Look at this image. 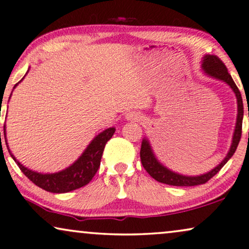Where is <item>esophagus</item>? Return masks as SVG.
Instances as JSON below:
<instances>
[{"mask_svg":"<svg viewBox=\"0 0 249 249\" xmlns=\"http://www.w3.org/2000/svg\"><path fill=\"white\" fill-rule=\"evenodd\" d=\"M127 118H132V119H137L138 117H137V116H135V115H128V117Z\"/></svg>","mask_w":249,"mask_h":249,"instance_id":"obj_1","label":"esophagus"}]
</instances>
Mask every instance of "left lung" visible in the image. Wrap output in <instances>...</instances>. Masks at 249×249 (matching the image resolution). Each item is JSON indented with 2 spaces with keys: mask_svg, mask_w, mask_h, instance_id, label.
<instances>
[{
  "mask_svg": "<svg viewBox=\"0 0 249 249\" xmlns=\"http://www.w3.org/2000/svg\"><path fill=\"white\" fill-rule=\"evenodd\" d=\"M203 68L206 74H208L212 77H215L221 81H224L231 86L234 93L237 97L238 102V116H237V123H236V130H234L232 144H231L230 150H229L227 157L223 159V161L220 165H217L214 170L208 172L206 174L199 175V177H184V175L174 173L163 166L160 163H158L157 159L155 158L154 154H152L150 145L147 140H143L141 143V150H140V158L142 166L144 170L148 172V174L151 178H154L156 181L161 182V183L168 184V185H175V187H192V185H199L206 183L210 181L215 174H217L222 167L227 164V161L232 157L234 151L239 144L240 138H241V128H243V117H244V105H243V98H241L239 89L237 88L236 83L233 82L231 75L228 72V69L217 55H206L203 61ZM249 116V114H248Z\"/></svg>",
  "mask_w": 249,
  "mask_h": 249,
  "instance_id": "8db88e82",
  "label": "left lung"
}]
</instances>
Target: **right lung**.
<instances>
[{"label": "right lung", "mask_w": 249, "mask_h": 249, "mask_svg": "<svg viewBox=\"0 0 249 249\" xmlns=\"http://www.w3.org/2000/svg\"><path fill=\"white\" fill-rule=\"evenodd\" d=\"M18 85V83L15 85ZM13 88V89H15ZM115 133V128L110 127L107 130L101 132L100 134L97 135L89 147L85 149L83 155L75 161L71 166H69L66 170L58 172L53 174H41L37 172L31 171L28 168L16 160L12 154L11 157L15 159V161L18 165L20 171L31 180L33 183L37 187L44 189L45 191L53 192V194H64V192H69L76 189L84 187L90 182L97 173L100 161L104 152L105 145L107 141L110 140V138ZM1 138V132H0ZM4 139H5V125H4ZM6 143V141H5ZM8 147V143H6ZM10 152V150H9Z\"/></svg>", "instance_id": "1"}]
</instances>
